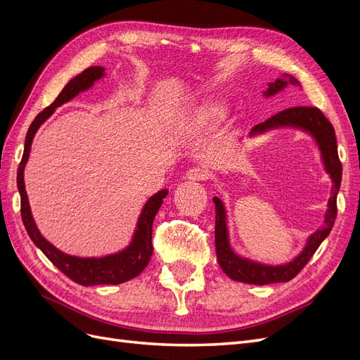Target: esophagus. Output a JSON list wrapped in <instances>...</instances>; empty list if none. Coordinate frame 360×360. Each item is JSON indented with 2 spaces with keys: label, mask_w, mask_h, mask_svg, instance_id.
Listing matches in <instances>:
<instances>
[{
  "label": "esophagus",
  "mask_w": 360,
  "mask_h": 360,
  "mask_svg": "<svg viewBox=\"0 0 360 360\" xmlns=\"http://www.w3.org/2000/svg\"><path fill=\"white\" fill-rule=\"evenodd\" d=\"M186 179L189 181H202L207 179V171L202 168H191L186 172Z\"/></svg>",
  "instance_id": "34e87169"
}]
</instances>
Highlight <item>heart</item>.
<instances>
[{
  "instance_id": "obj_1",
  "label": "heart",
  "mask_w": 360,
  "mask_h": 360,
  "mask_svg": "<svg viewBox=\"0 0 360 360\" xmlns=\"http://www.w3.org/2000/svg\"><path fill=\"white\" fill-rule=\"evenodd\" d=\"M224 118V110L221 106L213 105V103H205L198 106L197 110L193 111L191 120H189V127L195 130H205L221 123Z\"/></svg>"
}]
</instances>
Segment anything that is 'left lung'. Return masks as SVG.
I'll list each match as a JSON object with an SVG mask.
<instances>
[{"label": "left lung", "instance_id": "left-lung-1", "mask_svg": "<svg viewBox=\"0 0 360 360\" xmlns=\"http://www.w3.org/2000/svg\"><path fill=\"white\" fill-rule=\"evenodd\" d=\"M288 85L299 86L300 82L288 73H282L275 81L267 82V89L263 91L266 99L274 97L278 93L284 91ZM278 129H296L300 132L309 135L319 147L320 158L323 162L324 171L329 174L332 180L330 198L328 201V209L324 213L323 224L311 233L304 242L303 249L292 259L282 264H266L261 261L250 259L236 252L231 246L230 231H228V216L225 204L221 197H214V210H216V224H214V243H216V257L224 274L237 282L252 285H266L276 284V282H288L299 271L307 266L315 250L323 243L326 237L332 231L335 217H336V197L341 188L342 179V165L338 158V146L335 129L329 123V120L323 115L319 108L311 106H294L278 112L270 117L264 123H259L249 132V138H257L266 135L271 130Z\"/></svg>", "mask_w": 360, "mask_h": 360}]
</instances>
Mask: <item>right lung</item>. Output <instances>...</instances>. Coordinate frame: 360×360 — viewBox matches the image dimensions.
Here are the masks:
<instances>
[{
    "instance_id": "obj_1",
    "label": "right lung",
    "mask_w": 360,
    "mask_h": 360,
    "mask_svg": "<svg viewBox=\"0 0 360 360\" xmlns=\"http://www.w3.org/2000/svg\"><path fill=\"white\" fill-rule=\"evenodd\" d=\"M105 76V68L94 66L85 69L82 73L76 75L66 86L61 90L58 97L53 103L45 108L31 123L27 136L22 160L18 168V191L20 195V216L25 225V230L32 240L43 254L48 257L51 263L60 269L64 275L70 278L73 282L84 287L93 285H118L126 281L136 278L143 271L153 254V245H151V231H153V219L159 212L163 198L168 195V189H162L146 201L143 210L138 217L136 228L132 234V238L126 248L114 254H108L103 257H76L63 252L58 248L48 242L41 236L39 228L34 222V217L31 213V207L28 202V195L25 191L24 181V169L30 158L31 144L39 127L46 122L58 106L68 103L73 97L82 91L90 90L99 79Z\"/></svg>"
}]
</instances>
